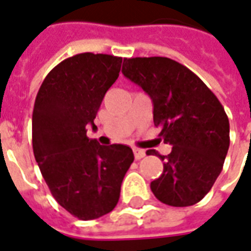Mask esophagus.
<instances>
[{"mask_svg": "<svg viewBox=\"0 0 251 251\" xmlns=\"http://www.w3.org/2000/svg\"><path fill=\"white\" fill-rule=\"evenodd\" d=\"M133 151H134V158L135 159L144 158L145 155H146V153H145V150H142V149H134V150H133Z\"/></svg>", "mask_w": 251, "mask_h": 251, "instance_id": "esophagus-1", "label": "esophagus"}]
</instances>
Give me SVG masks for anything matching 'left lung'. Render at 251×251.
<instances>
[{
    "label": "left lung",
    "instance_id": "8db88e82",
    "mask_svg": "<svg viewBox=\"0 0 251 251\" xmlns=\"http://www.w3.org/2000/svg\"><path fill=\"white\" fill-rule=\"evenodd\" d=\"M122 73L149 94L154 125L173 146L163 172L150 183L151 192L169 206L200 202L210 192L224 168L230 145L229 118L218 98L190 69L166 57L125 58Z\"/></svg>",
    "mask_w": 251,
    "mask_h": 251
}]
</instances>
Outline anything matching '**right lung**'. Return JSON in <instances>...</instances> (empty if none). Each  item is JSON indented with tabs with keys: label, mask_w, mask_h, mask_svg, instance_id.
<instances>
[{
	"label": "right lung",
	"mask_w": 251,
	"mask_h": 251,
	"mask_svg": "<svg viewBox=\"0 0 251 251\" xmlns=\"http://www.w3.org/2000/svg\"><path fill=\"white\" fill-rule=\"evenodd\" d=\"M122 58L81 53L50 70L37 93L33 151L51 196L78 220L110 213L134 161L126 145L103 146L86 135L106 92L118 78Z\"/></svg>",
	"instance_id": "right-lung-1"
}]
</instances>
